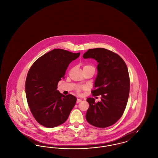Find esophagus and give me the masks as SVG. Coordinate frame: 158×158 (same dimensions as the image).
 <instances>
[{
	"label": "esophagus",
	"mask_w": 158,
	"mask_h": 158,
	"mask_svg": "<svg viewBox=\"0 0 158 158\" xmlns=\"http://www.w3.org/2000/svg\"><path fill=\"white\" fill-rule=\"evenodd\" d=\"M81 101H82V99H77L76 102H77V103H79V102H81Z\"/></svg>",
	"instance_id": "esophagus-1"
}]
</instances>
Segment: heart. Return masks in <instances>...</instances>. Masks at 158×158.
Here are the masks:
<instances>
[{
	"instance_id": "heart-1",
	"label": "heart",
	"mask_w": 158,
	"mask_h": 158,
	"mask_svg": "<svg viewBox=\"0 0 158 158\" xmlns=\"http://www.w3.org/2000/svg\"><path fill=\"white\" fill-rule=\"evenodd\" d=\"M83 69H92L95 71V68L93 66H91L89 64H87V65H85L83 66ZM83 89H85V88L84 87H78L76 89V91L77 93H80V92Z\"/></svg>"
}]
</instances>
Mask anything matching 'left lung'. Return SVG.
<instances>
[{
    "label": "left lung",
    "mask_w": 158,
    "mask_h": 158,
    "mask_svg": "<svg viewBox=\"0 0 158 158\" xmlns=\"http://www.w3.org/2000/svg\"><path fill=\"white\" fill-rule=\"evenodd\" d=\"M83 57L98 61V75L92 94L94 97L101 95L98 102L94 98L86 99L89 104L86 120L97 127L111 126L121 117L127 103L130 77L127 65L119 55L104 48L89 49Z\"/></svg>",
    "instance_id": "left-lung-1"
}]
</instances>
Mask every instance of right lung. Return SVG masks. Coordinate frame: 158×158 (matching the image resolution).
Masks as SVG:
<instances>
[{
	"mask_svg": "<svg viewBox=\"0 0 158 158\" xmlns=\"http://www.w3.org/2000/svg\"><path fill=\"white\" fill-rule=\"evenodd\" d=\"M80 53L54 49L41 56L31 66L26 79L27 102L33 117L45 127L64 123L75 105L76 98L64 95L57 90L58 83L64 78L69 64Z\"/></svg>",
	"mask_w": 158,
	"mask_h": 158,
	"instance_id": "right-lung-1",
	"label": "right lung"
}]
</instances>
